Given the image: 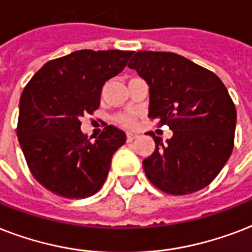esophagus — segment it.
Returning a JSON list of instances; mask_svg holds the SVG:
<instances>
[{
    "label": "esophagus",
    "mask_w": 252,
    "mask_h": 252,
    "mask_svg": "<svg viewBox=\"0 0 252 252\" xmlns=\"http://www.w3.org/2000/svg\"><path fill=\"white\" fill-rule=\"evenodd\" d=\"M136 134L135 132H127V142H131V140H134L136 138Z\"/></svg>",
    "instance_id": "esophagus-1"
}]
</instances>
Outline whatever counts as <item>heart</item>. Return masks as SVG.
<instances>
[{"instance_id":"heart-1","label":"heart","mask_w":252,"mask_h":252,"mask_svg":"<svg viewBox=\"0 0 252 252\" xmlns=\"http://www.w3.org/2000/svg\"><path fill=\"white\" fill-rule=\"evenodd\" d=\"M116 120L118 124L124 125L126 127H132L136 124V118L134 116H131V114H118L116 117Z\"/></svg>"}]
</instances>
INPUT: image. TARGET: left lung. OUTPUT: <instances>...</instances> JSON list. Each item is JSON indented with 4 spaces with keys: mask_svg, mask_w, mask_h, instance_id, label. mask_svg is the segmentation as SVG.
Segmentation results:
<instances>
[{
    "mask_svg": "<svg viewBox=\"0 0 252 252\" xmlns=\"http://www.w3.org/2000/svg\"><path fill=\"white\" fill-rule=\"evenodd\" d=\"M127 67L150 87L148 118L173 131L167 143L148 131L157 144L143 160L148 180L175 196L205 188L234 148L237 110L221 79L173 52H132Z\"/></svg>",
    "mask_w": 252,
    "mask_h": 252,
    "instance_id": "8db88e82",
    "label": "left lung"
}]
</instances>
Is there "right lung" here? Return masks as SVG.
Masks as SVG:
<instances>
[{"instance_id":"right-lung-1","label":"right lung","mask_w":252,"mask_h":252,"mask_svg":"<svg viewBox=\"0 0 252 252\" xmlns=\"http://www.w3.org/2000/svg\"><path fill=\"white\" fill-rule=\"evenodd\" d=\"M132 51L80 50L46 63L19 99L17 135L31 175L64 198H85L104 185L126 134L106 125L91 142L81 117L99 106L104 84L118 75Z\"/></svg>"}]
</instances>
